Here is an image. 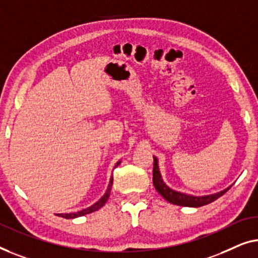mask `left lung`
Wrapping results in <instances>:
<instances>
[{"instance_id":"1","label":"left lung","mask_w":258,"mask_h":258,"mask_svg":"<svg viewBox=\"0 0 258 258\" xmlns=\"http://www.w3.org/2000/svg\"><path fill=\"white\" fill-rule=\"evenodd\" d=\"M153 184L155 189L159 191V194L161 195L162 198L166 199L167 201L173 203V205L176 206H183V207H202L208 205V203H212L215 201L220 197L226 193V191L229 190V188L224 189L220 193L213 194V195H207V197H193V195H187L183 193H179V191H175L167 186V184L162 181L160 172H159L158 168V160L157 158L153 157Z\"/></svg>"}]
</instances>
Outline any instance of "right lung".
I'll use <instances>...</instances> for the list:
<instances>
[{
	"mask_svg": "<svg viewBox=\"0 0 258 258\" xmlns=\"http://www.w3.org/2000/svg\"><path fill=\"white\" fill-rule=\"evenodd\" d=\"M118 164H119V162H118ZM118 164L115 165V167L118 166ZM112 182H113V176L111 177L110 184H108V188H107V191H106V193H105L104 197L101 198L99 201H98L97 203H94L93 206L89 207V208H86V209H83V210H81V212H77V213H70V214H57V215H58V216H60V217H64V219H75V217L83 216V215H86V214H90V213H92V212H96V210H98L99 208H101V207H103V206L105 205V203H106L108 197H110V191H111Z\"/></svg>",
	"mask_w": 258,
	"mask_h": 258,
	"instance_id": "obj_1",
	"label": "right lung"
}]
</instances>
